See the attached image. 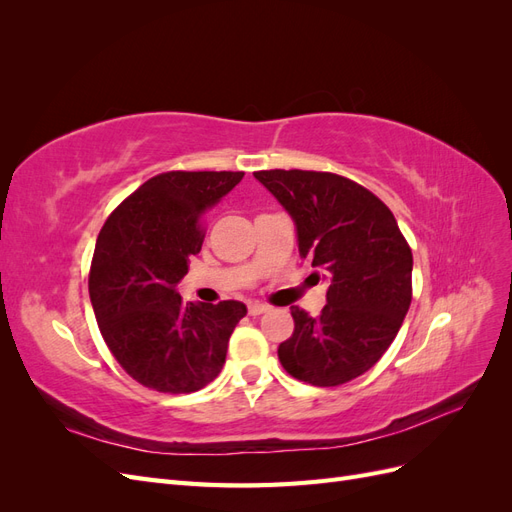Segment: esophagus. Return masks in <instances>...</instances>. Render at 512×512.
Returning <instances> with one entry per match:
<instances>
[{"instance_id":"1","label":"esophagus","mask_w":512,"mask_h":512,"mask_svg":"<svg viewBox=\"0 0 512 512\" xmlns=\"http://www.w3.org/2000/svg\"><path fill=\"white\" fill-rule=\"evenodd\" d=\"M247 312H250V316H260V314L269 312V305L258 303V301H250V303H247Z\"/></svg>"}]
</instances>
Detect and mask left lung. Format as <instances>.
<instances>
[{
  "mask_svg": "<svg viewBox=\"0 0 512 512\" xmlns=\"http://www.w3.org/2000/svg\"><path fill=\"white\" fill-rule=\"evenodd\" d=\"M254 177L292 218L299 256L329 282L320 316L290 307L294 333L277 348L280 363L314 386L354 380L393 344L412 301V252L395 215L363 185L333 173Z\"/></svg>",
  "mask_w": 512,
  "mask_h": 512,
  "instance_id": "8db88e82",
  "label": "left lung"
}]
</instances>
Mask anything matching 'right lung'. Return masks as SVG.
<instances>
[{"instance_id":"add662e5","label":"right lung","mask_w":512,"mask_h":512,"mask_svg":"<svg viewBox=\"0 0 512 512\" xmlns=\"http://www.w3.org/2000/svg\"><path fill=\"white\" fill-rule=\"evenodd\" d=\"M243 173L173 170L145 181L102 226L89 299L108 350L160 393H194L218 378L241 301L183 303L177 284L203 245V218Z\"/></svg>"}]
</instances>
